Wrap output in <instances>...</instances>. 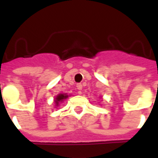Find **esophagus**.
I'll return each instance as SVG.
<instances>
[{
    "instance_id": "esophagus-1",
    "label": "esophagus",
    "mask_w": 158,
    "mask_h": 158,
    "mask_svg": "<svg viewBox=\"0 0 158 158\" xmlns=\"http://www.w3.org/2000/svg\"><path fill=\"white\" fill-rule=\"evenodd\" d=\"M83 88V86L81 84H77V89H79V90H81Z\"/></svg>"
}]
</instances>
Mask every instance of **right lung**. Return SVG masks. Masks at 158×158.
I'll list each match as a JSON object with an SVG mask.
<instances>
[{
    "instance_id": "obj_1",
    "label": "right lung",
    "mask_w": 158,
    "mask_h": 158,
    "mask_svg": "<svg viewBox=\"0 0 158 158\" xmlns=\"http://www.w3.org/2000/svg\"><path fill=\"white\" fill-rule=\"evenodd\" d=\"M69 97V95L67 93H61L58 94L57 96H56L55 100H54V102H55V107L58 106L60 105V103H62V102H64V100H66Z\"/></svg>"
}]
</instances>
